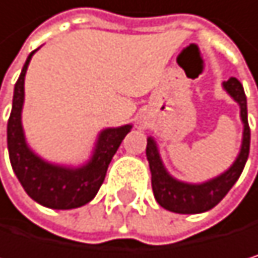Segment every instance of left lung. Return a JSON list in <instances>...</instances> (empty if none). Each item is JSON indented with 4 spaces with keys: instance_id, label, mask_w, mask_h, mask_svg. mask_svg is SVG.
<instances>
[{
    "instance_id": "obj_1",
    "label": "left lung",
    "mask_w": 258,
    "mask_h": 258,
    "mask_svg": "<svg viewBox=\"0 0 258 258\" xmlns=\"http://www.w3.org/2000/svg\"><path fill=\"white\" fill-rule=\"evenodd\" d=\"M223 86L240 105V116L244 125L241 150L229 170H226L220 176L203 184L181 182L167 173L159 158L155 141L152 138L147 139L145 153L152 172V189L159 206H162L167 211L175 214H201L206 211H211L232 189V185L237 182V179L243 172L247 156H249V145H251V130H249V123H247L246 94L243 90V85L235 77H231L227 82H224Z\"/></svg>"
}]
</instances>
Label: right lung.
Masks as SVG:
<instances>
[{"mask_svg":"<svg viewBox=\"0 0 258 258\" xmlns=\"http://www.w3.org/2000/svg\"><path fill=\"white\" fill-rule=\"evenodd\" d=\"M34 52L29 54L15 83L12 111L7 122L9 158L23 189L34 201L51 209H74L90 203L96 197L105 179L108 165L126 133L132 130V125L103 130L99 136L93 158L83 167L66 168L40 159L29 150L21 126L24 76Z\"/></svg>","mask_w":258,"mask_h":258,"instance_id":"obj_1","label":"right lung"}]
</instances>
